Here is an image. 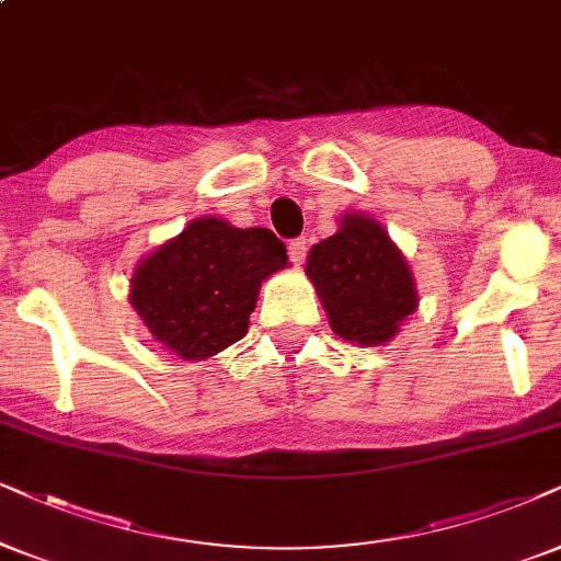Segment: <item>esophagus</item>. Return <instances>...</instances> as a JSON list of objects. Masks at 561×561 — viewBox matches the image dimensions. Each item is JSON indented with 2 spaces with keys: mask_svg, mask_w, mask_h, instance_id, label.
Instances as JSON below:
<instances>
[{
  "mask_svg": "<svg viewBox=\"0 0 561 561\" xmlns=\"http://www.w3.org/2000/svg\"><path fill=\"white\" fill-rule=\"evenodd\" d=\"M287 248H289V259H293L295 264L300 266L302 261H305V256H308V240H305V238H293V240H289Z\"/></svg>",
  "mask_w": 561,
  "mask_h": 561,
  "instance_id": "obj_1",
  "label": "esophagus"
}]
</instances>
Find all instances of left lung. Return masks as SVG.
<instances>
[{"mask_svg": "<svg viewBox=\"0 0 561 561\" xmlns=\"http://www.w3.org/2000/svg\"><path fill=\"white\" fill-rule=\"evenodd\" d=\"M305 272L321 295L331 329L346 342H388L416 310L414 279L401 251L363 215H346L339 232L310 248Z\"/></svg>", "mask_w": 561, "mask_h": 561, "instance_id": "1", "label": "left lung"}]
</instances>
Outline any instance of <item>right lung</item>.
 I'll return each instance as SVG.
<instances>
[{
  "instance_id": "right-lung-1",
  "label": "right lung",
  "mask_w": 561,
  "mask_h": 561,
  "mask_svg": "<svg viewBox=\"0 0 561 561\" xmlns=\"http://www.w3.org/2000/svg\"><path fill=\"white\" fill-rule=\"evenodd\" d=\"M285 266L287 248L272 230L202 217L141 261L131 305L170 352L204 359L245 336L261 282Z\"/></svg>"
}]
</instances>
